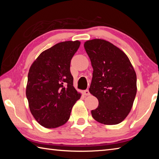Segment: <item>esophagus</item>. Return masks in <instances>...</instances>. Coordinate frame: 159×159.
I'll return each mask as SVG.
<instances>
[{
	"label": "esophagus",
	"instance_id": "esophagus-1",
	"mask_svg": "<svg viewBox=\"0 0 159 159\" xmlns=\"http://www.w3.org/2000/svg\"><path fill=\"white\" fill-rule=\"evenodd\" d=\"M83 93H84V95H86V96L90 95V92H89V90H84V92H83Z\"/></svg>",
	"mask_w": 159,
	"mask_h": 159
}]
</instances>
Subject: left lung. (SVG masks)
Wrapping results in <instances>:
<instances>
[{
  "label": "left lung",
  "instance_id": "8db88e82",
  "mask_svg": "<svg viewBox=\"0 0 159 159\" xmlns=\"http://www.w3.org/2000/svg\"><path fill=\"white\" fill-rule=\"evenodd\" d=\"M84 48L93 68L89 91L99 101L92 116L102 124H118L130 113L136 96L133 66L127 55L109 41L90 40Z\"/></svg>",
  "mask_w": 159,
  "mask_h": 159
}]
</instances>
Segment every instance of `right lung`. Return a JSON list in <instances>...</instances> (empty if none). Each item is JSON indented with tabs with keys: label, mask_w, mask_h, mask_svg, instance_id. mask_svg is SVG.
<instances>
[{
	"label": "right lung",
	"mask_w": 159,
	"mask_h": 159,
	"mask_svg": "<svg viewBox=\"0 0 159 159\" xmlns=\"http://www.w3.org/2000/svg\"><path fill=\"white\" fill-rule=\"evenodd\" d=\"M80 42L64 41L43 51L29 69L26 89L31 113L40 125L57 128L69 119L80 98L73 85L70 64Z\"/></svg>",
	"instance_id": "obj_1"
}]
</instances>
